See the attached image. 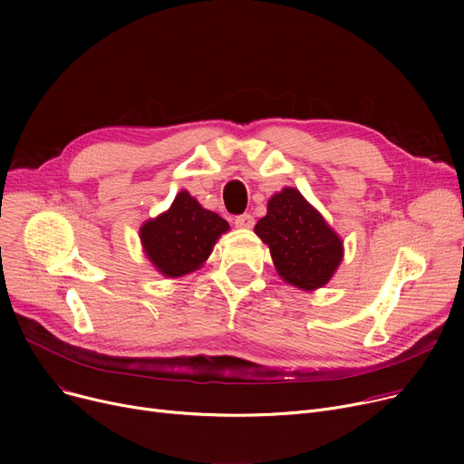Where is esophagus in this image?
<instances>
[{"label": "esophagus", "mask_w": 464, "mask_h": 464, "mask_svg": "<svg viewBox=\"0 0 464 464\" xmlns=\"http://www.w3.org/2000/svg\"><path fill=\"white\" fill-rule=\"evenodd\" d=\"M254 224H256V219L252 214H240L235 218V226L238 229H252Z\"/></svg>", "instance_id": "1"}]
</instances>
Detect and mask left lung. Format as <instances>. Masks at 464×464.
Masks as SVG:
<instances>
[{
	"instance_id": "obj_1",
	"label": "left lung",
	"mask_w": 464,
	"mask_h": 464,
	"mask_svg": "<svg viewBox=\"0 0 464 464\" xmlns=\"http://www.w3.org/2000/svg\"><path fill=\"white\" fill-rule=\"evenodd\" d=\"M254 231L269 246L280 278L299 289L325 285L344 256L343 240L295 188L273 195Z\"/></svg>"
}]
</instances>
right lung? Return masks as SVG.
<instances>
[{
    "label": "right lung",
    "mask_w": 464,
    "mask_h": 464,
    "mask_svg": "<svg viewBox=\"0 0 464 464\" xmlns=\"http://www.w3.org/2000/svg\"><path fill=\"white\" fill-rule=\"evenodd\" d=\"M229 224L216 212L203 208L182 189L169 210L142 224L140 242L146 257L167 278L198 271L208 259L216 240Z\"/></svg>",
    "instance_id": "1"
}]
</instances>
